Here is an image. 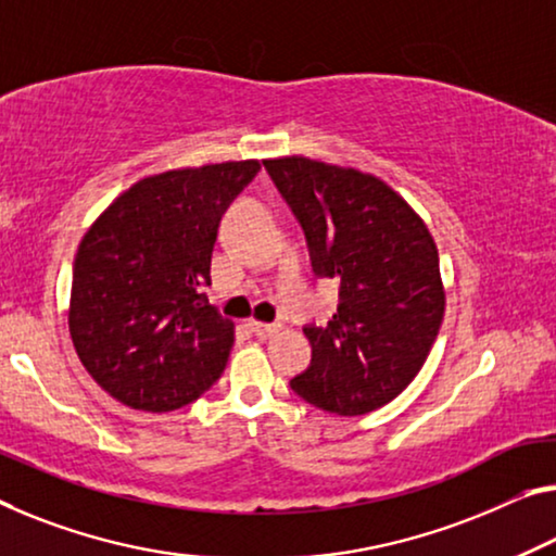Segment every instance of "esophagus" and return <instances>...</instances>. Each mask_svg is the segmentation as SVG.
<instances>
[{
  "instance_id": "obj_1",
  "label": "esophagus",
  "mask_w": 556,
  "mask_h": 556,
  "mask_svg": "<svg viewBox=\"0 0 556 556\" xmlns=\"http://www.w3.org/2000/svg\"><path fill=\"white\" fill-rule=\"evenodd\" d=\"M249 328H251V332H253L255 338H270V336H276L280 326H276V323H258V320H251Z\"/></svg>"
}]
</instances>
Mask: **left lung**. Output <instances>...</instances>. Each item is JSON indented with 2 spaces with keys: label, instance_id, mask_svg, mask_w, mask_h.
Masks as SVG:
<instances>
[{
  "label": "left lung",
  "instance_id": "obj_1",
  "mask_svg": "<svg viewBox=\"0 0 556 556\" xmlns=\"http://www.w3.org/2000/svg\"><path fill=\"white\" fill-rule=\"evenodd\" d=\"M263 166L303 228L313 273L340 298L326 326L303 328L313 355L290 390L336 415L372 413L413 382L440 332L438 245L380 178L303 156Z\"/></svg>",
  "mask_w": 556,
  "mask_h": 556
}]
</instances>
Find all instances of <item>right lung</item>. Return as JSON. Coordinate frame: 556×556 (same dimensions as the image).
Here are the masks:
<instances>
[{"instance_id": "add662e5", "label": "right lung", "mask_w": 556, "mask_h": 556, "mask_svg": "<svg viewBox=\"0 0 556 556\" xmlns=\"http://www.w3.org/2000/svg\"><path fill=\"white\" fill-rule=\"evenodd\" d=\"M258 161L166 170L101 213L74 258L70 330L111 397L168 413L220 378L233 323L208 305L211 255L230 203Z\"/></svg>"}]
</instances>
